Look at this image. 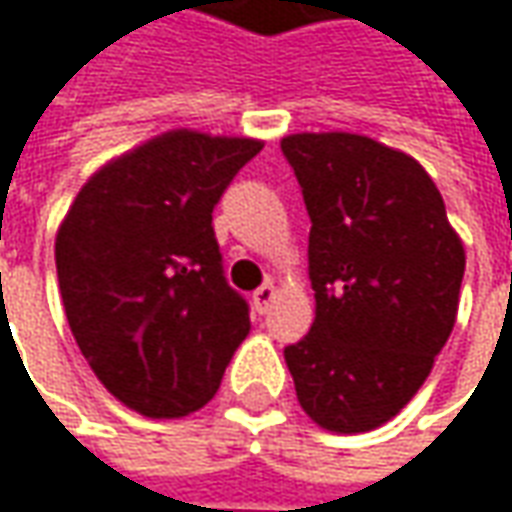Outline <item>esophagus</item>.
Segmentation results:
<instances>
[{"mask_svg":"<svg viewBox=\"0 0 512 512\" xmlns=\"http://www.w3.org/2000/svg\"><path fill=\"white\" fill-rule=\"evenodd\" d=\"M275 298H278V289H275V283H263L260 289H255V292H252V306H255L257 315H266Z\"/></svg>","mask_w":512,"mask_h":512,"instance_id":"obj_1","label":"esophagus"}]
</instances>
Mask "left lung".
Segmentation results:
<instances>
[{
  "mask_svg": "<svg viewBox=\"0 0 512 512\" xmlns=\"http://www.w3.org/2000/svg\"><path fill=\"white\" fill-rule=\"evenodd\" d=\"M309 229L315 321L286 346L303 412L332 433H369L418 392L447 344L464 246L430 174L361 134H289Z\"/></svg>",
  "mask_w": 512,
  "mask_h": 512,
  "instance_id": "left-lung-1",
  "label": "left lung"
}]
</instances>
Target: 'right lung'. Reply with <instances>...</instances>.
Segmentation results:
<instances>
[{
	"label": "right lung",
	"mask_w": 512,
	"mask_h": 512,
	"mask_svg": "<svg viewBox=\"0 0 512 512\" xmlns=\"http://www.w3.org/2000/svg\"><path fill=\"white\" fill-rule=\"evenodd\" d=\"M260 140L177 128L102 166L56 232V278L88 367L145 418L212 401L249 335L214 206Z\"/></svg>",
	"instance_id": "right-lung-1"
}]
</instances>
